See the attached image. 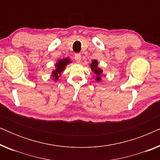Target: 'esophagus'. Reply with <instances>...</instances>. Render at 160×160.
I'll list each match as a JSON object with an SVG mask.
<instances>
[{
  "label": "esophagus",
  "instance_id": "esophagus-1",
  "mask_svg": "<svg viewBox=\"0 0 160 160\" xmlns=\"http://www.w3.org/2000/svg\"><path fill=\"white\" fill-rule=\"evenodd\" d=\"M74 58H75V60L76 62H80L81 60H82V55H81L80 53H76L74 55Z\"/></svg>",
  "mask_w": 160,
  "mask_h": 160
}]
</instances>
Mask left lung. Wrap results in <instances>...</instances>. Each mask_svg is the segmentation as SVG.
<instances>
[{
    "mask_svg": "<svg viewBox=\"0 0 160 160\" xmlns=\"http://www.w3.org/2000/svg\"><path fill=\"white\" fill-rule=\"evenodd\" d=\"M90 68L92 72H94V73L95 74L96 82H100V81H101V75L102 73V70L98 67V60H92V63L90 64Z\"/></svg>",
    "mask_w": 160,
    "mask_h": 160,
    "instance_id": "8db88e82",
    "label": "left lung"
}]
</instances>
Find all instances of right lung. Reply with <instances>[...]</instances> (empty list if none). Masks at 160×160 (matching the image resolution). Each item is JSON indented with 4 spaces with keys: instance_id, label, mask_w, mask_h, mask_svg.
<instances>
[{
    "instance_id": "add662e5",
    "label": "right lung",
    "mask_w": 160,
    "mask_h": 160,
    "mask_svg": "<svg viewBox=\"0 0 160 160\" xmlns=\"http://www.w3.org/2000/svg\"><path fill=\"white\" fill-rule=\"evenodd\" d=\"M71 62L70 58H63L58 60L55 63V69L52 72V77L54 82H57L60 77L61 74L65 71V67Z\"/></svg>"
}]
</instances>
